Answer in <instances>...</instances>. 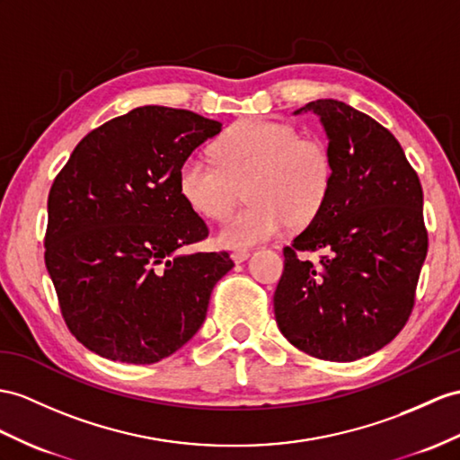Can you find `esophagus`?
Masks as SVG:
<instances>
[{
	"instance_id": "obj_1",
	"label": "esophagus",
	"mask_w": 460,
	"mask_h": 460,
	"mask_svg": "<svg viewBox=\"0 0 460 460\" xmlns=\"http://www.w3.org/2000/svg\"><path fill=\"white\" fill-rule=\"evenodd\" d=\"M250 255H252V252H250V250H242V248H238V250H234V252H232V260L236 261V263H243L245 260H248Z\"/></svg>"
}]
</instances>
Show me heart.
Segmentation results:
<instances>
[{"mask_svg": "<svg viewBox=\"0 0 460 460\" xmlns=\"http://www.w3.org/2000/svg\"><path fill=\"white\" fill-rule=\"evenodd\" d=\"M217 164L189 155L177 170L179 195L197 215L222 220L245 185V205L224 222L218 240L230 248L261 243L293 220L305 224L322 210L332 187V155L314 137L285 122L248 119L212 146Z\"/></svg>", "mask_w": 460, "mask_h": 460, "instance_id": "heart-1", "label": "heart"}]
</instances>
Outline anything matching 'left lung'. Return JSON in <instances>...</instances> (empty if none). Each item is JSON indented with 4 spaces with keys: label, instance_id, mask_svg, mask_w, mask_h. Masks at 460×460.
<instances>
[{
    "label": "left lung",
    "instance_id": "1",
    "mask_svg": "<svg viewBox=\"0 0 460 460\" xmlns=\"http://www.w3.org/2000/svg\"><path fill=\"white\" fill-rule=\"evenodd\" d=\"M300 111L320 117L332 187L308 228L283 250L273 296L285 338L316 359L355 361L406 326L416 302L428 228L423 191L394 134L335 99ZM322 251L314 264L300 252Z\"/></svg>",
    "mask_w": 460,
    "mask_h": 460
}]
</instances>
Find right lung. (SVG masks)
<instances>
[{"instance_id": "add662e5", "label": "right lung", "mask_w": 460, "mask_h": 460, "mask_svg": "<svg viewBox=\"0 0 460 460\" xmlns=\"http://www.w3.org/2000/svg\"><path fill=\"white\" fill-rule=\"evenodd\" d=\"M220 122L146 105L75 146L49 193L44 263L74 338L105 359L152 365L203 326L228 252L181 255L208 236L177 170Z\"/></svg>"}]
</instances>
